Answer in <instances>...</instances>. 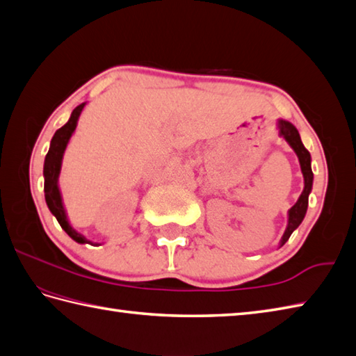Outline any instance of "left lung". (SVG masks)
Masks as SVG:
<instances>
[{
  "label": "left lung",
  "instance_id": "8db88e82",
  "mask_svg": "<svg viewBox=\"0 0 356 356\" xmlns=\"http://www.w3.org/2000/svg\"><path fill=\"white\" fill-rule=\"evenodd\" d=\"M277 128H278L280 136H282V138L287 143H289L291 148L295 151V154H297L298 162H300V168H301V172H303V179H305L303 193L300 194L297 203H295V205L289 211H287V226H286V231L283 234L282 240H280V248H282L286 241L289 240L291 234L301 225V222H303V218L306 216L309 194H311V191H312V184H314V172H312V166H311V162H312L311 153H309V151L305 148L297 128H295L289 122V120H284V119L277 120Z\"/></svg>",
  "mask_w": 356,
  "mask_h": 356
}]
</instances>
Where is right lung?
<instances>
[{
    "mask_svg": "<svg viewBox=\"0 0 356 356\" xmlns=\"http://www.w3.org/2000/svg\"><path fill=\"white\" fill-rule=\"evenodd\" d=\"M87 102H82L81 105H78L76 108L72 111L70 119L67 120V124L63 125L59 130H56V133L53 134L51 142H50V148L49 153L45 156L44 161V195H45V203L50 209V213L56 217L58 223L61 225V228L69 234V236L76 241V243H90L93 246H97L101 243H93L90 241L86 236H82L81 232H78L76 229L73 228L69 217H67V211L64 208V202H63V195H61V190H59V174H61V166H63V159H64V153L65 148L69 145L70 138L73 136L74 130H76L78 120L82 110H84Z\"/></svg>",
    "mask_w": 356,
    "mask_h": 356,
    "instance_id": "1",
    "label": "right lung"
}]
</instances>
